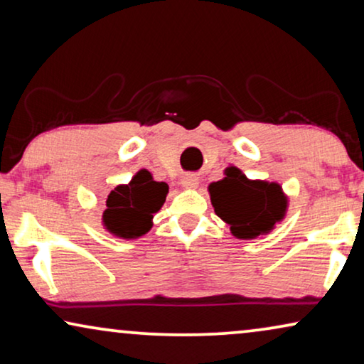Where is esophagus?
Returning a JSON list of instances; mask_svg holds the SVG:
<instances>
[{"mask_svg":"<svg viewBox=\"0 0 364 364\" xmlns=\"http://www.w3.org/2000/svg\"><path fill=\"white\" fill-rule=\"evenodd\" d=\"M181 186L186 188V189H196L199 186V178L196 175L184 176L183 181H181Z\"/></svg>","mask_w":364,"mask_h":364,"instance_id":"1","label":"esophagus"}]
</instances>
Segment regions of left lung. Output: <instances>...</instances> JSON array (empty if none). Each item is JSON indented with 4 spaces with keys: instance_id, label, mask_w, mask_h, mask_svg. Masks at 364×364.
<instances>
[{
    "instance_id": "obj_1",
    "label": "left lung",
    "mask_w": 364,
    "mask_h": 364,
    "mask_svg": "<svg viewBox=\"0 0 364 364\" xmlns=\"http://www.w3.org/2000/svg\"><path fill=\"white\" fill-rule=\"evenodd\" d=\"M208 191L215 214L240 240L268 235L284 220L289 208V198L279 183L250 180L234 165L227 166L224 178L210 183Z\"/></svg>"
}]
</instances>
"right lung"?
Masks as SVG:
<instances>
[{"mask_svg":"<svg viewBox=\"0 0 364 364\" xmlns=\"http://www.w3.org/2000/svg\"><path fill=\"white\" fill-rule=\"evenodd\" d=\"M168 184L155 181L149 170H139L126 184H117L107 194L101 224L111 235L134 240L154 225V215L165 204Z\"/></svg>","mask_w":364,"mask_h":364,"instance_id":"obj_1","label":"right lung"}]
</instances>
